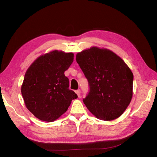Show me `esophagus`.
Masks as SVG:
<instances>
[{
  "mask_svg": "<svg viewBox=\"0 0 157 157\" xmlns=\"http://www.w3.org/2000/svg\"><path fill=\"white\" fill-rule=\"evenodd\" d=\"M75 92H76V94H77V96H78V97H80V90H76Z\"/></svg>",
  "mask_w": 157,
  "mask_h": 157,
  "instance_id": "esophagus-1",
  "label": "esophagus"
}]
</instances>
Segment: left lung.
<instances>
[{
    "label": "left lung",
    "mask_w": 157,
    "mask_h": 157,
    "mask_svg": "<svg viewBox=\"0 0 157 157\" xmlns=\"http://www.w3.org/2000/svg\"><path fill=\"white\" fill-rule=\"evenodd\" d=\"M76 60L88 81L90 92L83 99L88 110L103 121L121 116L133 95L129 67L111 50L96 46L78 52Z\"/></svg>",
    "instance_id": "obj_1"
}]
</instances>
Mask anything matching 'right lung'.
Returning a JSON list of instances; mask_svg holds the SVG:
<instances>
[{"instance_id": "1", "label": "right lung", "mask_w": 157, "mask_h": 157, "mask_svg": "<svg viewBox=\"0 0 157 157\" xmlns=\"http://www.w3.org/2000/svg\"><path fill=\"white\" fill-rule=\"evenodd\" d=\"M73 59L71 52L54 50L39 56L27 70L21 94L28 110L39 120L58 119L78 98L64 75Z\"/></svg>"}]
</instances>
